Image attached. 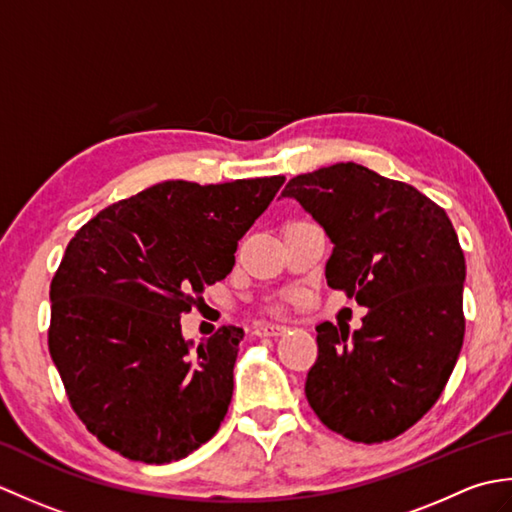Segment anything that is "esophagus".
Instances as JSON below:
<instances>
[{
    "mask_svg": "<svg viewBox=\"0 0 512 512\" xmlns=\"http://www.w3.org/2000/svg\"><path fill=\"white\" fill-rule=\"evenodd\" d=\"M284 332H286V325H277V323H259V325H255L257 336H279Z\"/></svg>",
    "mask_w": 512,
    "mask_h": 512,
    "instance_id": "obj_1",
    "label": "esophagus"
}]
</instances>
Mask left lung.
Instances as JSON below:
<instances>
[{
  "label": "left lung",
  "mask_w": 512,
  "mask_h": 512,
  "mask_svg": "<svg viewBox=\"0 0 512 512\" xmlns=\"http://www.w3.org/2000/svg\"><path fill=\"white\" fill-rule=\"evenodd\" d=\"M284 195L334 244L328 286L367 308L352 336L345 325H317L310 407L352 442L394 440L436 405L458 363L466 277L458 235L416 187L356 162L301 173Z\"/></svg>",
  "instance_id": "obj_1"
}]
</instances>
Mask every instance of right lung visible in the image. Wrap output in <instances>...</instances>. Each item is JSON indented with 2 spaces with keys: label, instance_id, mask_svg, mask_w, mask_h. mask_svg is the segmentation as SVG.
<instances>
[{
  "label": "right lung",
  "instance_id": "obj_1",
  "mask_svg": "<svg viewBox=\"0 0 512 512\" xmlns=\"http://www.w3.org/2000/svg\"><path fill=\"white\" fill-rule=\"evenodd\" d=\"M284 180H167L70 239L50 284L48 347L74 413L107 449L167 464L220 429L244 330L222 325L191 350L180 314L231 273Z\"/></svg>",
  "mask_w": 512,
  "mask_h": 512
}]
</instances>
